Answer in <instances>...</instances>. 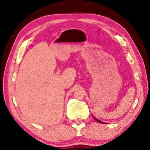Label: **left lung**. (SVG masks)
<instances>
[{
    "mask_svg": "<svg viewBox=\"0 0 150 150\" xmlns=\"http://www.w3.org/2000/svg\"><path fill=\"white\" fill-rule=\"evenodd\" d=\"M93 118H94V119H95V120H96V121H97V122H99V123H101V124H104V122H101V121H100L99 120H97V119H96V118H95V117H93Z\"/></svg>",
    "mask_w": 150,
    "mask_h": 150,
    "instance_id": "8db88e82",
    "label": "left lung"
}]
</instances>
